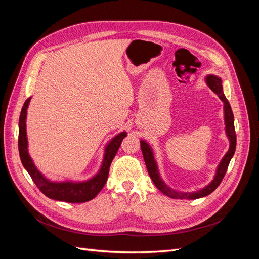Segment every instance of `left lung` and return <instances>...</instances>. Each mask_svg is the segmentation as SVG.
I'll return each instance as SVG.
<instances>
[{"instance_id": "8db88e82", "label": "left lung", "mask_w": 259, "mask_h": 259, "mask_svg": "<svg viewBox=\"0 0 259 259\" xmlns=\"http://www.w3.org/2000/svg\"><path fill=\"white\" fill-rule=\"evenodd\" d=\"M205 82L208 88L213 91L219 97V99L224 103L225 131H226L227 137L229 139L228 151L226 152L222 161L219 162L215 171V176L207 186L202 188V189L198 191H193V192H180V191L174 190L173 188L168 187L165 183H164V180L160 175L158 164H156V161L154 159V154H153L151 146L149 145L146 140H140V147H142L144 160L146 163L149 176H150V178L152 179V182L156 186V188H158L162 193L167 195L169 198L179 199V200H195V199L206 197V195L210 194L219 186V184L222 183V180L227 171V168H228L229 163L234 154V151H236L237 136H236V131H234V117H233V113H232L229 101L227 100L225 94L223 92L222 79L217 75L208 74L205 77Z\"/></svg>"}]
</instances>
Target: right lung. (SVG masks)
<instances>
[{"mask_svg":"<svg viewBox=\"0 0 259 259\" xmlns=\"http://www.w3.org/2000/svg\"><path fill=\"white\" fill-rule=\"evenodd\" d=\"M31 97H29L21 109L19 116V136L18 149L19 155L23 167L32 178L34 184L46 197L69 203H83L94 199L103 189L109 175L111 162L121 146L124 137L127 136L126 132H122L115 135L105 147V153L99 170L92 178L83 182H73V180H64V182H54L46 178L37 169L33 160L28 151V137H27V110L30 104Z\"/></svg>","mask_w":259,"mask_h":259,"instance_id":"add662e5","label":"right lung"}]
</instances>
